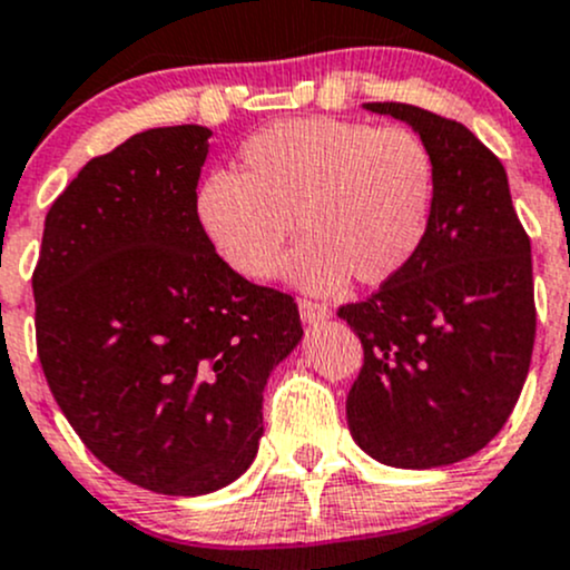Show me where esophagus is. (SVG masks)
<instances>
[{
    "instance_id": "1",
    "label": "esophagus",
    "mask_w": 570,
    "mask_h": 570,
    "mask_svg": "<svg viewBox=\"0 0 570 570\" xmlns=\"http://www.w3.org/2000/svg\"><path fill=\"white\" fill-rule=\"evenodd\" d=\"M297 308H301L303 322H312V325H317V322H325L327 317H331V308H327L325 303L306 301V297H301V301H297Z\"/></svg>"
}]
</instances>
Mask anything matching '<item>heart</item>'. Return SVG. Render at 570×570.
<instances>
[{
  "label": "heart",
  "instance_id": "1",
  "mask_svg": "<svg viewBox=\"0 0 570 570\" xmlns=\"http://www.w3.org/2000/svg\"><path fill=\"white\" fill-rule=\"evenodd\" d=\"M439 165L407 126L292 118L250 135L237 174L215 170L195 193V220L226 267L269 281L292 232L303 243L286 278L333 292L353 275L377 286L416 258L433 226Z\"/></svg>",
  "mask_w": 570,
  "mask_h": 570
}]
</instances>
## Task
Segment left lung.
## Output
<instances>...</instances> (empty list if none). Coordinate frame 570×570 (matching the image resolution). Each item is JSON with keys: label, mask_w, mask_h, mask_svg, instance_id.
Here are the masks:
<instances>
[{"label": "left lung", "mask_w": 570, "mask_h": 570, "mask_svg": "<svg viewBox=\"0 0 570 570\" xmlns=\"http://www.w3.org/2000/svg\"><path fill=\"white\" fill-rule=\"evenodd\" d=\"M364 107L422 135L439 200L416 258L338 308L364 347L347 424L375 461L435 469L480 452L519 402L534 344L532 248L502 163L463 124L396 101Z\"/></svg>", "instance_id": "8db88e82"}]
</instances>
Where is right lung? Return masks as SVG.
I'll return each mask as SVG.
<instances>
[{
  "label": "right lung",
  "mask_w": 570,
  "mask_h": 570,
  "mask_svg": "<svg viewBox=\"0 0 570 570\" xmlns=\"http://www.w3.org/2000/svg\"><path fill=\"white\" fill-rule=\"evenodd\" d=\"M212 131L148 129L94 157L46 215L32 273L46 383L107 469L168 497L237 480L295 297L220 262L195 220Z\"/></svg>",
  "instance_id": "1"
}]
</instances>
